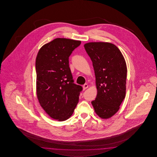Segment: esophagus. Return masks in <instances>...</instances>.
I'll return each instance as SVG.
<instances>
[{"instance_id":"34e87169","label":"esophagus","mask_w":157,"mask_h":157,"mask_svg":"<svg viewBox=\"0 0 157 157\" xmlns=\"http://www.w3.org/2000/svg\"><path fill=\"white\" fill-rule=\"evenodd\" d=\"M88 87H89L88 85H87V83H85V84H84V85H83V89H84V90H85L86 89L88 88Z\"/></svg>"}]
</instances>
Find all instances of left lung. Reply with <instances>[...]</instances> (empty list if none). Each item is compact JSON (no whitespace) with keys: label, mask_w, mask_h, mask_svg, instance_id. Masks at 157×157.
<instances>
[{"label":"left lung","mask_w":157,"mask_h":157,"mask_svg":"<svg viewBox=\"0 0 157 157\" xmlns=\"http://www.w3.org/2000/svg\"><path fill=\"white\" fill-rule=\"evenodd\" d=\"M84 47L92 60L96 80L97 95L91 104L99 117L109 118L118 111L126 95V61L113 44L91 42Z\"/></svg>","instance_id":"1"}]
</instances>
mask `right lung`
<instances>
[{"mask_svg": "<svg viewBox=\"0 0 157 157\" xmlns=\"http://www.w3.org/2000/svg\"><path fill=\"white\" fill-rule=\"evenodd\" d=\"M81 41L56 38L45 44L36 58V94L41 107L59 121L72 116L82 87L74 83L69 57Z\"/></svg>", "mask_w": 157, "mask_h": 157, "instance_id": "1", "label": "right lung"}]
</instances>
